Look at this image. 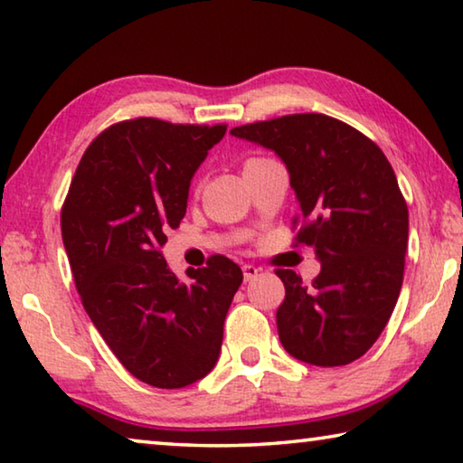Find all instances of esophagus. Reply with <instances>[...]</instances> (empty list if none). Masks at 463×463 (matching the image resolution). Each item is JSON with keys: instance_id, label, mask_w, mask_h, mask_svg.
I'll list each match as a JSON object with an SVG mask.
<instances>
[{"instance_id": "esophagus-1", "label": "esophagus", "mask_w": 463, "mask_h": 463, "mask_svg": "<svg viewBox=\"0 0 463 463\" xmlns=\"http://www.w3.org/2000/svg\"><path fill=\"white\" fill-rule=\"evenodd\" d=\"M260 268H255V265H250V263H245L242 265V276H245V281H250V279H255L257 276H260Z\"/></svg>"}]
</instances>
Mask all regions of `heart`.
I'll return each instance as SVG.
<instances>
[{"instance_id":"heart-1","label":"heart","mask_w":463,"mask_h":463,"mask_svg":"<svg viewBox=\"0 0 463 463\" xmlns=\"http://www.w3.org/2000/svg\"><path fill=\"white\" fill-rule=\"evenodd\" d=\"M257 159H260V156H253V159H247V163H250V161H257Z\"/></svg>"}]
</instances>
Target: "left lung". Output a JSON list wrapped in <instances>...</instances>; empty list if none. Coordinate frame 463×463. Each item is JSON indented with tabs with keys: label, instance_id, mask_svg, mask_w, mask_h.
I'll use <instances>...</instances> for the list:
<instances>
[{
	"label": "left lung",
	"instance_id": "left-lung-1",
	"mask_svg": "<svg viewBox=\"0 0 463 463\" xmlns=\"http://www.w3.org/2000/svg\"><path fill=\"white\" fill-rule=\"evenodd\" d=\"M232 137L276 151L289 171L302 221L296 247L317 249L310 286L278 269L286 298L279 341L320 367L347 365L378 341L396 307L409 245V208L382 148L325 114H288L242 124Z\"/></svg>",
	"mask_w": 463,
	"mask_h": 463
}]
</instances>
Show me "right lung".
Segmentation results:
<instances>
[{"label": "right lung", "mask_w": 463, "mask_h": 463, "mask_svg": "<svg viewBox=\"0 0 463 463\" xmlns=\"http://www.w3.org/2000/svg\"><path fill=\"white\" fill-rule=\"evenodd\" d=\"M226 124L124 120L85 148L61 210L62 245L91 323L118 362L155 388L213 370L242 271L224 255L182 284L159 247L187 208L190 182Z\"/></svg>", "instance_id": "add662e5"}]
</instances>
